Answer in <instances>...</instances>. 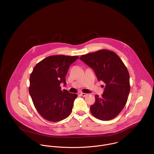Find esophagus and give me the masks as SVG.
<instances>
[{
    "instance_id": "1",
    "label": "esophagus",
    "mask_w": 154,
    "mask_h": 154,
    "mask_svg": "<svg viewBox=\"0 0 154 154\" xmlns=\"http://www.w3.org/2000/svg\"><path fill=\"white\" fill-rule=\"evenodd\" d=\"M80 95H81L82 97H86V96H87L88 94H86V93H81Z\"/></svg>"
}]
</instances>
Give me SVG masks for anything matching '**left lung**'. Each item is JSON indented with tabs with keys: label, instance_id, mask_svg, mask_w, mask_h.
Wrapping results in <instances>:
<instances>
[{
	"label": "left lung",
	"instance_id": "left-lung-1",
	"mask_svg": "<svg viewBox=\"0 0 154 154\" xmlns=\"http://www.w3.org/2000/svg\"><path fill=\"white\" fill-rule=\"evenodd\" d=\"M80 59L94 69L98 81L106 84L102 96L95 95L91 113L102 121L116 118L125 106L130 91L127 67L115 52L107 50L82 55Z\"/></svg>",
	"mask_w": 154,
	"mask_h": 154
}]
</instances>
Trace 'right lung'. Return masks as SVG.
<instances>
[{"label": "right lung", "instance_id": "add662e5", "mask_svg": "<svg viewBox=\"0 0 154 154\" xmlns=\"http://www.w3.org/2000/svg\"><path fill=\"white\" fill-rule=\"evenodd\" d=\"M78 58L77 56H50L33 69L29 92L35 107L45 119L59 122L70 115L77 95L62 91L60 84L66 85L69 67Z\"/></svg>", "mask_w": 154, "mask_h": 154}]
</instances>
